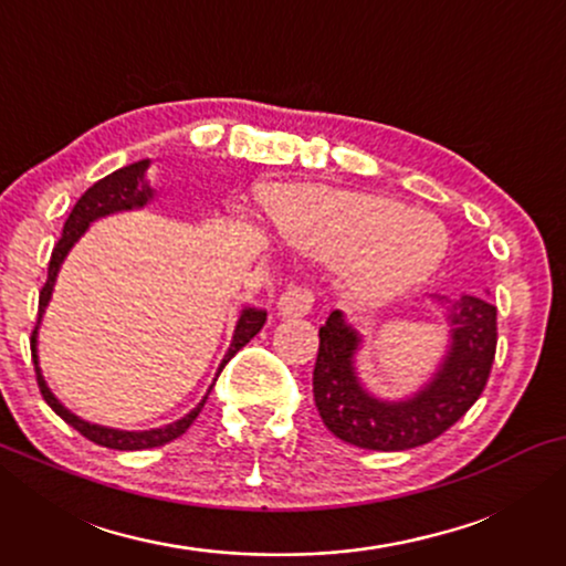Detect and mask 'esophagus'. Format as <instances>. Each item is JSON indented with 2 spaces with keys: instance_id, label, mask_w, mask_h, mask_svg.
Returning <instances> with one entry per match:
<instances>
[{
  "instance_id": "34e87169",
  "label": "esophagus",
  "mask_w": 566,
  "mask_h": 566,
  "mask_svg": "<svg viewBox=\"0 0 566 566\" xmlns=\"http://www.w3.org/2000/svg\"><path fill=\"white\" fill-rule=\"evenodd\" d=\"M314 306V293L304 289V285H291V289H285L281 296H277V314L283 316V319H296V316H306L312 312Z\"/></svg>"
}]
</instances>
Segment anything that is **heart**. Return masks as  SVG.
I'll return each mask as SVG.
<instances>
[{"label":"heart","instance_id":"b5f03b06","mask_svg":"<svg viewBox=\"0 0 566 566\" xmlns=\"http://www.w3.org/2000/svg\"><path fill=\"white\" fill-rule=\"evenodd\" d=\"M262 208L285 244L335 262L363 293H394L422 281L448 247L440 219L381 192L275 182L262 190Z\"/></svg>","mask_w":566,"mask_h":566}]
</instances>
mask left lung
Wrapping results in <instances>:
<instances>
[{"mask_svg":"<svg viewBox=\"0 0 566 566\" xmlns=\"http://www.w3.org/2000/svg\"><path fill=\"white\" fill-rule=\"evenodd\" d=\"M448 324L446 355L420 389L399 399L376 397L358 374L360 329L332 312L319 329L314 401L322 420L345 443L368 451H407L436 440L484 391L497 347V308L484 298L432 296Z\"/></svg>","mask_w":566,"mask_h":566,"instance_id":"obj_1","label":"left lung"}]
</instances>
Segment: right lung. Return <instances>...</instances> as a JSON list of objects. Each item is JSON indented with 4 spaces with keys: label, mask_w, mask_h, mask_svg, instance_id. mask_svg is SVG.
<instances>
[{
    "label": "right lung",
    "mask_w": 566,
    "mask_h": 566,
    "mask_svg": "<svg viewBox=\"0 0 566 566\" xmlns=\"http://www.w3.org/2000/svg\"><path fill=\"white\" fill-rule=\"evenodd\" d=\"M149 167H151V159H138V161H134V165L115 169V172L103 177V180H97L87 192H84L80 200H76V206L72 208V213H69V219L64 223V234H61L59 244L53 247V254H51V262H49V281H45L43 291H41V301H38V324L33 329V337H30V350H33L38 386H41V394H43V399L49 401V407L61 417V420L72 424L74 430H80L87 440H92V443L113 448V451H144V448H157V446L169 443V440L180 438L182 432L190 428L192 420H196L200 409H203L208 394H211L216 378H219L223 366H227V363L234 358V355L242 350V347L250 343L254 335H258V332L262 329V324H265V319H268L265 308L244 306L242 312H239V319H237L234 335H231L229 350H227V355H223L221 366H219V370H216V378H213V384L208 386L206 397L200 399L188 415L180 417L177 422L165 424V428H151V430L105 428V424L82 420L80 415H74L72 409H66L64 405H61L56 394L49 389V384H45V378H43L41 363H38V329H41L43 314L51 304L53 285H56L59 270H61V265H64V260L69 258V252H72V247L80 242V239L84 237V231L90 229V223H95L97 219H105V216L120 213V211H138V208L151 203L154 196H157V190L151 188L149 180H146V172H149Z\"/></svg>",
    "instance_id": "right-lung-1"
}]
</instances>
